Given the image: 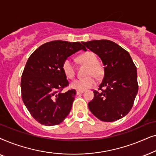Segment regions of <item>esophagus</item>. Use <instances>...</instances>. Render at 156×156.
<instances>
[{
	"instance_id": "1",
	"label": "esophagus",
	"mask_w": 156,
	"mask_h": 156,
	"mask_svg": "<svg viewBox=\"0 0 156 156\" xmlns=\"http://www.w3.org/2000/svg\"><path fill=\"white\" fill-rule=\"evenodd\" d=\"M84 91H80V90H77L76 91V94L79 95V94H81L84 93Z\"/></svg>"
}]
</instances>
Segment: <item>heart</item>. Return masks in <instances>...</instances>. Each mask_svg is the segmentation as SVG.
Returning <instances> with one entry per match:
<instances>
[{"instance_id":"b5f03b06","label":"heart","mask_w":156,"mask_h":156,"mask_svg":"<svg viewBox=\"0 0 156 156\" xmlns=\"http://www.w3.org/2000/svg\"><path fill=\"white\" fill-rule=\"evenodd\" d=\"M78 61L80 63L87 66L86 74L88 76L84 78H79L72 81L71 84L72 88L76 90L84 91L91 88L96 84L95 78L99 79L103 75V68L99 63L97 62V57L92 52H87L80 55L78 57ZM62 69L66 76L69 79L73 78L75 74V69L73 62L70 58L66 59L62 65ZM94 76L93 77V76Z\"/></svg>"}]
</instances>
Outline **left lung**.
<instances>
[{"label": "left lung", "mask_w": 156, "mask_h": 156, "mask_svg": "<svg viewBox=\"0 0 156 156\" xmlns=\"http://www.w3.org/2000/svg\"><path fill=\"white\" fill-rule=\"evenodd\" d=\"M83 44L97 54L104 66L100 91H94L89 110L102 121L123 118L131 109L138 90L137 70L129 53L108 40L83 42Z\"/></svg>", "instance_id": "obj_1"}]
</instances>
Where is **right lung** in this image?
Wrapping results in <instances>:
<instances>
[{"label": "right lung", "mask_w": 156, "mask_h": 156, "mask_svg": "<svg viewBox=\"0 0 156 156\" xmlns=\"http://www.w3.org/2000/svg\"><path fill=\"white\" fill-rule=\"evenodd\" d=\"M85 47L79 42L55 40L39 47L27 59L21 78L23 103L41 124L55 126L69 114L74 89L62 92L69 82L62 65L66 59Z\"/></svg>", "instance_id": "add662e5"}]
</instances>
